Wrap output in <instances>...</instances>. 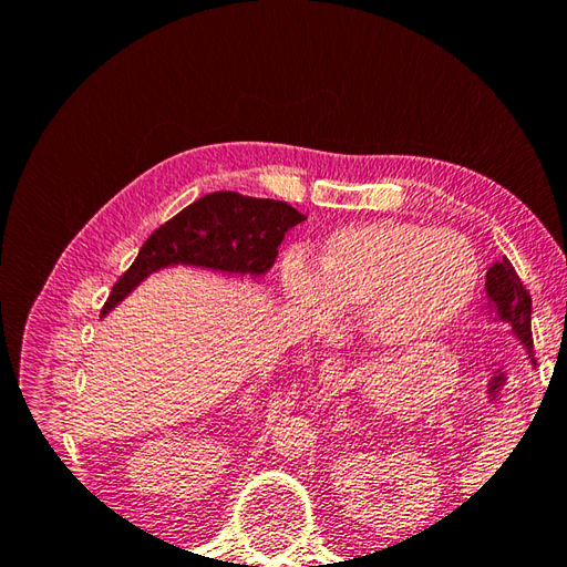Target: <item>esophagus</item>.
I'll list each match as a JSON object with an SVG mask.
<instances>
[{
    "mask_svg": "<svg viewBox=\"0 0 567 567\" xmlns=\"http://www.w3.org/2000/svg\"><path fill=\"white\" fill-rule=\"evenodd\" d=\"M319 375H321L323 385H336L340 381V375H342V367H340L338 359H323L321 367H319Z\"/></svg>",
    "mask_w": 567,
    "mask_h": 567,
    "instance_id": "esophagus-1",
    "label": "esophagus"
}]
</instances>
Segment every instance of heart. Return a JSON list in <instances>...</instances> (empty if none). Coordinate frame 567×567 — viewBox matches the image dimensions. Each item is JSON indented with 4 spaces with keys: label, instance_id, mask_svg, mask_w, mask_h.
<instances>
[{
    "label": "heart",
    "instance_id": "heart-1",
    "mask_svg": "<svg viewBox=\"0 0 567 567\" xmlns=\"http://www.w3.org/2000/svg\"><path fill=\"white\" fill-rule=\"evenodd\" d=\"M480 284L466 236L409 219L342 227L321 244L315 267L290 260L284 290L315 329L362 307V329L383 350H411L450 331Z\"/></svg>",
    "mask_w": 567,
    "mask_h": 567
}]
</instances>
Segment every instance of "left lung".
<instances>
[{
	"label": "left lung",
	"instance_id": "left-lung-1",
	"mask_svg": "<svg viewBox=\"0 0 567 567\" xmlns=\"http://www.w3.org/2000/svg\"><path fill=\"white\" fill-rule=\"evenodd\" d=\"M485 290H487V305H489V315L494 319H499L511 326V333L520 340V346L525 348L527 357L535 362V354H532V300L529 293L525 290L523 281L518 279L516 269L508 262V257L504 260L494 262L487 269L485 277Z\"/></svg>",
	"mask_w": 567,
	"mask_h": 567
}]
</instances>
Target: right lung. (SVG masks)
I'll list each match as a JSON object with an SVG mask.
<instances>
[{"label":"right lung","mask_w":567,"mask_h":567,"mask_svg":"<svg viewBox=\"0 0 567 567\" xmlns=\"http://www.w3.org/2000/svg\"><path fill=\"white\" fill-rule=\"evenodd\" d=\"M305 219L284 200L234 192L203 196L146 238L132 267L115 281L101 317L151 274L167 267L182 265L260 279L277 260L284 236Z\"/></svg>","instance_id":"1"}]
</instances>
